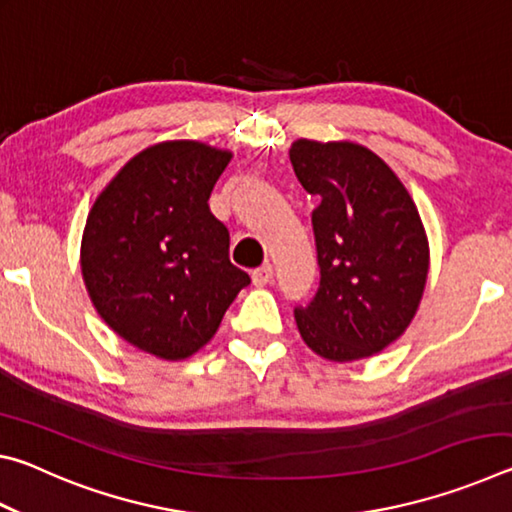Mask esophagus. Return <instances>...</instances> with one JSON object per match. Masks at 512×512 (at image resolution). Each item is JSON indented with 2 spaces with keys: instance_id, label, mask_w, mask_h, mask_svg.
Instances as JSON below:
<instances>
[{
  "instance_id": "esophagus-1",
  "label": "esophagus",
  "mask_w": 512,
  "mask_h": 512,
  "mask_svg": "<svg viewBox=\"0 0 512 512\" xmlns=\"http://www.w3.org/2000/svg\"><path fill=\"white\" fill-rule=\"evenodd\" d=\"M273 280V266L271 264H264V266H259V268H255L253 271V284L255 287H266L268 282Z\"/></svg>"
}]
</instances>
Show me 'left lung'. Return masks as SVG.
I'll return each mask as SVG.
<instances>
[{
  "label": "left lung",
  "mask_w": 512,
  "mask_h": 512,
  "mask_svg": "<svg viewBox=\"0 0 512 512\" xmlns=\"http://www.w3.org/2000/svg\"><path fill=\"white\" fill-rule=\"evenodd\" d=\"M300 185L318 198L311 212L320 282L296 307L300 336L329 361L384 350L409 327L429 273L420 214L388 164L352 142H293Z\"/></svg>",
  "instance_id": "left-lung-1"
}]
</instances>
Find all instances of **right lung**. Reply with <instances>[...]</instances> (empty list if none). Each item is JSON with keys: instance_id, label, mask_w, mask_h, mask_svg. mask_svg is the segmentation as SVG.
Wrapping results in <instances>:
<instances>
[{"instance_id": "right-lung-1", "label": "right lung", "mask_w": 512, "mask_h": 512, "mask_svg": "<svg viewBox=\"0 0 512 512\" xmlns=\"http://www.w3.org/2000/svg\"><path fill=\"white\" fill-rule=\"evenodd\" d=\"M228 151L189 140L137 153L103 189L81 244L83 280L121 339L160 359L201 350L250 277L210 212Z\"/></svg>"}]
</instances>
